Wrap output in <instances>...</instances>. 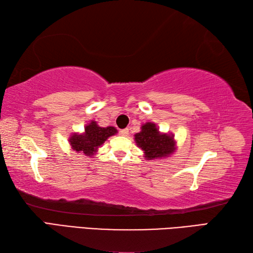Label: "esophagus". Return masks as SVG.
Instances as JSON below:
<instances>
[{"mask_svg": "<svg viewBox=\"0 0 253 253\" xmlns=\"http://www.w3.org/2000/svg\"><path fill=\"white\" fill-rule=\"evenodd\" d=\"M120 133H121L122 136H127L128 133H129V129H128V128H125V129H122L120 131Z\"/></svg>", "mask_w": 253, "mask_h": 253, "instance_id": "esophagus-1", "label": "esophagus"}]
</instances>
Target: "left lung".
Returning a JSON list of instances; mask_svg holds the SVG:
<instances>
[{
	"label": "left lung",
	"mask_w": 253,
	"mask_h": 253,
	"mask_svg": "<svg viewBox=\"0 0 253 253\" xmlns=\"http://www.w3.org/2000/svg\"><path fill=\"white\" fill-rule=\"evenodd\" d=\"M135 141L144 151L147 160L166 158L175 151L173 136L161 133L153 123H146L141 126V131L135 135Z\"/></svg>",
	"instance_id": "obj_1"
}]
</instances>
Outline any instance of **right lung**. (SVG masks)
<instances>
[{"instance_id":"1","label":"right lung","mask_w":253,"mask_h":253,"mask_svg":"<svg viewBox=\"0 0 253 253\" xmlns=\"http://www.w3.org/2000/svg\"><path fill=\"white\" fill-rule=\"evenodd\" d=\"M116 132V128L112 126L100 127L96 122L92 121L89 125L84 127V132L83 135L74 133L69 138V142H71V146L75 151L83 152L87 157H92L106 139L115 135Z\"/></svg>"}]
</instances>
